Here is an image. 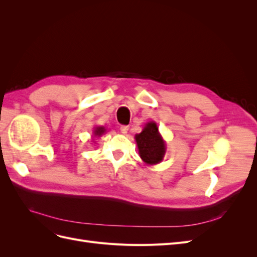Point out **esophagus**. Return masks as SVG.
Returning <instances> with one entry per match:
<instances>
[{"mask_svg": "<svg viewBox=\"0 0 257 257\" xmlns=\"http://www.w3.org/2000/svg\"><path fill=\"white\" fill-rule=\"evenodd\" d=\"M128 126L127 125H122L121 127H120V131H121V133L122 134H126L127 133V132H128Z\"/></svg>", "mask_w": 257, "mask_h": 257, "instance_id": "esophagus-1", "label": "esophagus"}]
</instances>
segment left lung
Masks as SVG:
<instances>
[{
  "label": "left lung",
  "instance_id": "obj_1",
  "mask_svg": "<svg viewBox=\"0 0 257 257\" xmlns=\"http://www.w3.org/2000/svg\"><path fill=\"white\" fill-rule=\"evenodd\" d=\"M138 153L146 165H157L164 159L166 153V142L159 132L158 124L154 121L148 122L142 133L135 135Z\"/></svg>",
  "mask_w": 257,
  "mask_h": 257
}]
</instances>
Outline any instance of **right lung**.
I'll use <instances>...</instances> for the list:
<instances>
[{
  "label": "right lung",
  "mask_w": 257,
  "mask_h": 257,
  "mask_svg": "<svg viewBox=\"0 0 257 257\" xmlns=\"http://www.w3.org/2000/svg\"><path fill=\"white\" fill-rule=\"evenodd\" d=\"M106 133V128L104 126H95L93 128V137L97 138Z\"/></svg>",
  "instance_id": "obj_1"
}]
</instances>
